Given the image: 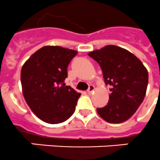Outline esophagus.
<instances>
[{"mask_svg":"<svg viewBox=\"0 0 160 160\" xmlns=\"http://www.w3.org/2000/svg\"><path fill=\"white\" fill-rule=\"evenodd\" d=\"M93 90H94V86H93V84H90L89 86V89L87 90V92L89 93H92L93 92Z\"/></svg>","mask_w":160,"mask_h":160,"instance_id":"1","label":"esophagus"}]
</instances>
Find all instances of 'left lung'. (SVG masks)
Listing matches in <instances>:
<instances>
[{
  "label": "left lung",
  "mask_w": 160,
  "mask_h": 160,
  "mask_svg": "<svg viewBox=\"0 0 160 160\" xmlns=\"http://www.w3.org/2000/svg\"><path fill=\"white\" fill-rule=\"evenodd\" d=\"M100 66L106 85H111L107 105L97 108L108 122L128 120L143 102L149 75L143 63L129 51L114 45L88 54Z\"/></svg>",
  "instance_id": "1"
}]
</instances>
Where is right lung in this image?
<instances>
[{"mask_svg":"<svg viewBox=\"0 0 160 160\" xmlns=\"http://www.w3.org/2000/svg\"><path fill=\"white\" fill-rule=\"evenodd\" d=\"M77 52L59 46H45L28 58L21 69L20 80L26 102L45 122L58 124L74 113L77 93L65 84L69 63Z\"/></svg>","mask_w":160,"mask_h":160,"instance_id":"obj_1","label":"right lung"}]
</instances>
